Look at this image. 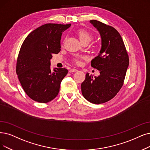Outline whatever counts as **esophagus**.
Returning <instances> with one entry per match:
<instances>
[{"label":"esophagus","instance_id":"obj_1","mask_svg":"<svg viewBox=\"0 0 150 150\" xmlns=\"http://www.w3.org/2000/svg\"><path fill=\"white\" fill-rule=\"evenodd\" d=\"M76 71H77V69L75 68H71L69 70V73H73V72H76Z\"/></svg>","mask_w":150,"mask_h":150}]
</instances>
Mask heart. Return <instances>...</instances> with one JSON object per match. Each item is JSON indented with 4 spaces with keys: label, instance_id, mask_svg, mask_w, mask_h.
<instances>
[{
    "label": "heart",
    "instance_id": "heart-1",
    "mask_svg": "<svg viewBox=\"0 0 150 150\" xmlns=\"http://www.w3.org/2000/svg\"><path fill=\"white\" fill-rule=\"evenodd\" d=\"M77 34L78 35V38L81 42V43L83 42H89L92 39V34L89 32L88 31L84 29H80L77 31ZM79 57H77L75 59L76 63H79Z\"/></svg>",
    "mask_w": 150,
    "mask_h": 150
}]
</instances>
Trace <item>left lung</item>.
Returning <instances> with one entry per match:
<instances>
[{
	"label": "left lung",
	"instance_id": "1",
	"mask_svg": "<svg viewBox=\"0 0 150 150\" xmlns=\"http://www.w3.org/2000/svg\"><path fill=\"white\" fill-rule=\"evenodd\" d=\"M99 31L101 48L91 61L92 67L100 71L93 77L87 73L81 83L82 93L87 100L101 104L111 100L123 86L129 58L120 34L113 27L97 20L90 21Z\"/></svg>",
	"mask_w": 150,
	"mask_h": 150
}]
</instances>
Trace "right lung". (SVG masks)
Wrapping results in <instances>:
<instances>
[{
	"label": "right lung",
	"mask_w": 150,
	"mask_h": 150,
	"mask_svg": "<svg viewBox=\"0 0 150 150\" xmlns=\"http://www.w3.org/2000/svg\"><path fill=\"white\" fill-rule=\"evenodd\" d=\"M71 24L47 23L34 30L24 40L17 58L16 72L21 85L32 100L45 103L54 99L59 91L66 68L50 69L53 53L61 50L63 32Z\"/></svg>",
	"instance_id": "obj_1"
}]
</instances>
